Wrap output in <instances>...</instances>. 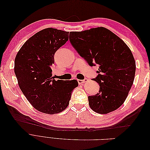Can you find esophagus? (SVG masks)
I'll use <instances>...</instances> for the list:
<instances>
[{"label": "esophagus", "mask_w": 150, "mask_h": 150, "mask_svg": "<svg viewBox=\"0 0 150 150\" xmlns=\"http://www.w3.org/2000/svg\"><path fill=\"white\" fill-rule=\"evenodd\" d=\"M88 79H83V80H81V79H78V83H79V84H84V83H86V82H88Z\"/></svg>", "instance_id": "obj_1"}]
</instances>
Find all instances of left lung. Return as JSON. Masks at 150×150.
I'll list each match as a JSON object with an SVG mask.
<instances>
[{"mask_svg":"<svg viewBox=\"0 0 150 150\" xmlns=\"http://www.w3.org/2000/svg\"><path fill=\"white\" fill-rule=\"evenodd\" d=\"M69 35L72 46L89 66H99V74L93 80L100 88L96 95L88 96L90 108L99 114L117 110L126 100L134 79L136 62L130 49L103 27Z\"/></svg>","mask_w":150,"mask_h":150,"instance_id":"8db88e82","label":"left lung"}]
</instances>
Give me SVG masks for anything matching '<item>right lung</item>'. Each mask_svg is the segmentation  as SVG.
<instances>
[{"instance_id": "add662e5", "label": "right lung", "mask_w": 150, "mask_h": 150, "mask_svg": "<svg viewBox=\"0 0 150 150\" xmlns=\"http://www.w3.org/2000/svg\"><path fill=\"white\" fill-rule=\"evenodd\" d=\"M69 39V32L54 28L40 30L21 47L15 58L14 72L22 92L35 109L48 115L64 111L76 80L54 79V54Z\"/></svg>"}]
</instances>
